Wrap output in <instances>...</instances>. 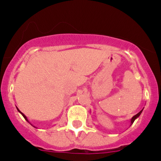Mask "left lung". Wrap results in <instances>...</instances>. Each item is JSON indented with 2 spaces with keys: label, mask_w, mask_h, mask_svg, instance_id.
<instances>
[{
  "label": "left lung",
  "mask_w": 161,
  "mask_h": 161,
  "mask_svg": "<svg viewBox=\"0 0 161 161\" xmlns=\"http://www.w3.org/2000/svg\"><path fill=\"white\" fill-rule=\"evenodd\" d=\"M142 110H141L139 113H138V114H136L135 115V116L133 117V118H132V119H131V123H132V124H133V121H135V119H136V118H137L138 117H139L140 115H141V114H142Z\"/></svg>",
  "instance_id": "1"
}]
</instances>
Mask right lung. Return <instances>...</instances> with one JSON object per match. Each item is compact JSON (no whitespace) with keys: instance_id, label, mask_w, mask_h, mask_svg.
<instances>
[{"instance_id":"add662e5","label":"right lung","mask_w":161,"mask_h":161,"mask_svg":"<svg viewBox=\"0 0 161 161\" xmlns=\"http://www.w3.org/2000/svg\"><path fill=\"white\" fill-rule=\"evenodd\" d=\"M17 109H18V108H17ZM18 111H19V113H20V114H22V115H23V117H24V118H25V120H26V121H28V119H27L26 116H25V114H24L23 113H21V112H20V111H19V109H18Z\"/></svg>"}]
</instances>
